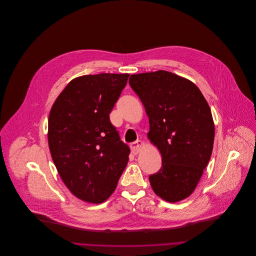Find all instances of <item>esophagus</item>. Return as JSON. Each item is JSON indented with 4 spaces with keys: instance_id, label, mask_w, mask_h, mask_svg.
Segmentation results:
<instances>
[{
    "instance_id": "esophagus-1",
    "label": "esophagus",
    "mask_w": 256,
    "mask_h": 256,
    "mask_svg": "<svg viewBox=\"0 0 256 256\" xmlns=\"http://www.w3.org/2000/svg\"><path fill=\"white\" fill-rule=\"evenodd\" d=\"M142 146H143V142L140 140H137V141L131 143V145H130L131 151L134 153V154H137V153H139L141 151Z\"/></svg>"
}]
</instances>
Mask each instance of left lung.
Here are the masks:
<instances>
[{
	"instance_id": "left-lung-1",
	"label": "left lung",
	"mask_w": 256,
	"mask_h": 256,
	"mask_svg": "<svg viewBox=\"0 0 256 256\" xmlns=\"http://www.w3.org/2000/svg\"><path fill=\"white\" fill-rule=\"evenodd\" d=\"M129 84L148 116V139L162 158L149 176L151 188L166 202H180L192 194L211 158V109L192 82L166 70L132 74Z\"/></svg>"
}]
</instances>
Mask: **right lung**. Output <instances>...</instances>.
I'll return each mask as SVG.
<instances>
[{"label":"right lung","mask_w":256,"mask_h":256,"mask_svg":"<svg viewBox=\"0 0 256 256\" xmlns=\"http://www.w3.org/2000/svg\"><path fill=\"white\" fill-rule=\"evenodd\" d=\"M128 78L129 74L76 78L51 107V158L66 188L84 202H105L128 164L130 149L109 117Z\"/></svg>","instance_id":"1"}]
</instances>
